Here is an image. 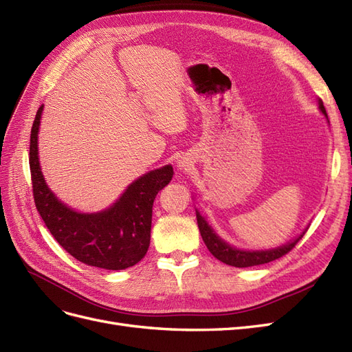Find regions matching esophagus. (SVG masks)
<instances>
[{"label": "esophagus", "instance_id": "34e87169", "mask_svg": "<svg viewBox=\"0 0 352 352\" xmlns=\"http://www.w3.org/2000/svg\"><path fill=\"white\" fill-rule=\"evenodd\" d=\"M191 160L188 156H183L179 157V160L177 161V168L179 169V171H188V169L191 168Z\"/></svg>", "mask_w": 352, "mask_h": 352}]
</instances>
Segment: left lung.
<instances>
[{
  "label": "left lung",
  "mask_w": 352,
  "mask_h": 352,
  "mask_svg": "<svg viewBox=\"0 0 352 352\" xmlns=\"http://www.w3.org/2000/svg\"><path fill=\"white\" fill-rule=\"evenodd\" d=\"M319 109L324 118L327 120L326 109L323 107V102L319 99ZM329 122V120H327ZM196 218H197V225H199V231L200 235L205 241L208 250L221 260L222 263L235 266V267H250V266H257V265H265L269 262H274V260L282 257L283 254H287L291 252L296 244L301 240L305 231L309 230L304 228L300 235H297L294 240L288 241L287 244H282L275 248H265V250H247V248H238L235 245H231L230 243H226L223 238H221L217 231L212 228V225L208 222V219L203 217L200 210L196 208Z\"/></svg>",
  "instance_id": "8db88e82"
}]
</instances>
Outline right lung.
I'll return each instance as SVG.
<instances>
[{
  "label": "right lung",
  "mask_w": 352,
  "mask_h": 352,
  "mask_svg": "<svg viewBox=\"0 0 352 352\" xmlns=\"http://www.w3.org/2000/svg\"><path fill=\"white\" fill-rule=\"evenodd\" d=\"M42 112L43 105L33 121L29 164L35 205L47 228L65 252L87 266L122 270L139 263L151 244L153 200L173 179V165L134 179L104 210L78 212L55 196L42 174L38 151Z\"/></svg>",
  "instance_id": "obj_1"
}]
</instances>
